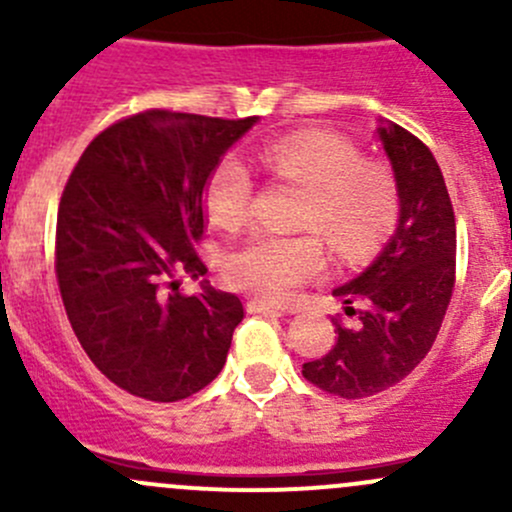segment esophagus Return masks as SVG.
<instances>
[{
    "label": "esophagus",
    "instance_id": "34e87169",
    "mask_svg": "<svg viewBox=\"0 0 512 512\" xmlns=\"http://www.w3.org/2000/svg\"><path fill=\"white\" fill-rule=\"evenodd\" d=\"M247 312L250 314H275V317H285L287 314L282 307L267 304V302H262V299H250V302H247Z\"/></svg>",
    "mask_w": 512,
    "mask_h": 512
}]
</instances>
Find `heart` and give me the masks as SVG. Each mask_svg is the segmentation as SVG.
I'll return each instance as SVG.
<instances>
[{"label": "heart", "instance_id": "b5f03b06", "mask_svg": "<svg viewBox=\"0 0 512 512\" xmlns=\"http://www.w3.org/2000/svg\"><path fill=\"white\" fill-rule=\"evenodd\" d=\"M257 160L267 173L302 185L299 225L324 232L342 257L379 245L399 213V193L389 170L361 160L359 148L329 131H299L265 143ZM252 175L242 158L225 156L208 173L205 213L215 225L237 232L250 218ZM327 257L317 235L260 232L227 262V277L267 302H287L324 272Z\"/></svg>", "mask_w": 512, "mask_h": 512}]
</instances>
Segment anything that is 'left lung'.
Segmentation results:
<instances>
[{"instance_id": "8db88e82", "label": "left lung", "mask_w": 512, "mask_h": 512, "mask_svg": "<svg viewBox=\"0 0 512 512\" xmlns=\"http://www.w3.org/2000/svg\"><path fill=\"white\" fill-rule=\"evenodd\" d=\"M376 138L394 170L396 230L364 272L334 287L356 324L334 322L337 344L302 366L304 379L342 399L379 394L421 364L436 342L456 277V218L436 158L391 121L379 123ZM354 306L362 307L359 313Z\"/></svg>"}]
</instances>
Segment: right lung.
<instances>
[{
    "label": "right lung",
    "instance_id": "right-lung-1",
    "mask_svg": "<svg viewBox=\"0 0 512 512\" xmlns=\"http://www.w3.org/2000/svg\"><path fill=\"white\" fill-rule=\"evenodd\" d=\"M257 116L225 121L146 111L98 133L76 163L56 218V277L81 347L128 394L180 401L223 371L242 302L200 282L175 292L180 270L208 272L203 188Z\"/></svg>",
    "mask_w": 512,
    "mask_h": 512
}]
</instances>
